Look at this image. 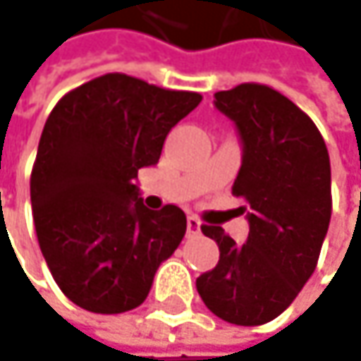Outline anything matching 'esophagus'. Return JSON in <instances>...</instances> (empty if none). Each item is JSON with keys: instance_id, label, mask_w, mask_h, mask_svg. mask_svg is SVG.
I'll list each match as a JSON object with an SVG mask.
<instances>
[{"instance_id": "esophagus-1", "label": "esophagus", "mask_w": 361, "mask_h": 361, "mask_svg": "<svg viewBox=\"0 0 361 361\" xmlns=\"http://www.w3.org/2000/svg\"><path fill=\"white\" fill-rule=\"evenodd\" d=\"M201 232V221L195 218V216H189L187 218V234L189 236H195V234H199Z\"/></svg>"}]
</instances>
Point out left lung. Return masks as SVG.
Returning a JSON list of instances; mask_svg holds the SVG:
<instances>
[{"mask_svg": "<svg viewBox=\"0 0 361 361\" xmlns=\"http://www.w3.org/2000/svg\"><path fill=\"white\" fill-rule=\"evenodd\" d=\"M216 106L245 145L232 195L243 199L248 240L203 224L219 261L197 277V292L221 321L255 326L279 317L317 269L333 209L331 162L314 121L288 96L246 82L216 92Z\"/></svg>", "mask_w": 361, "mask_h": 361, "instance_id": "obj_1", "label": "left lung"}]
</instances>
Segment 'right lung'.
<instances>
[{
  "label": "right lung",
  "mask_w": 361,
  "mask_h": 361,
  "mask_svg": "<svg viewBox=\"0 0 361 361\" xmlns=\"http://www.w3.org/2000/svg\"><path fill=\"white\" fill-rule=\"evenodd\" d=\"M201 98L104 73L51 111L30 174L32 218L53 279L80 308H137L160 263L180 245L185 212H149L133 180L160 160L170 129Z\"/></svg>",
  "instance_id": "obj_1"
}]
</instances>
